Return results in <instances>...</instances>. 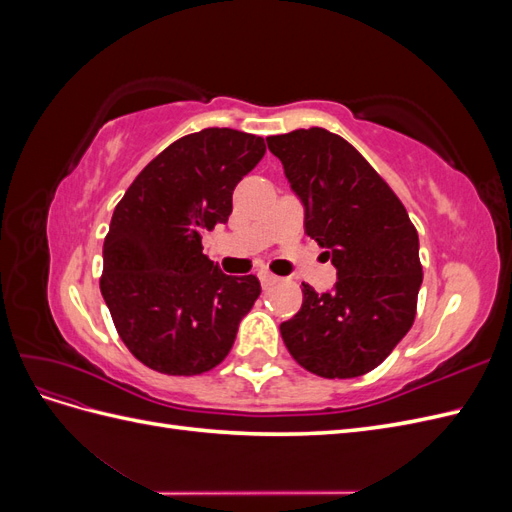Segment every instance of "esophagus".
<instances>
[{"mask_svg":"<svg viewBox=\"0 0 512 512\" xmlns=\"http://www.w3.org/2000/svg\"><path fill=\"white\" fill-rule=\"evenodd\" d=\"M258 277H260V284L265 286V288L273 286L277 280H280V277L273 275V273H271V271H267V269H260V271H258Z\"/></svg>","mask_w":512,"mask_h":512,"instance_id":"esophagus-1","label":"esophagus"}]
</instances>
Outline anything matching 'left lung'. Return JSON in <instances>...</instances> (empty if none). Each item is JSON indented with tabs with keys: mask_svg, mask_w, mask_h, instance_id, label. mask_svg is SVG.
Wrapping results in <instances>:
<instances>
[{
	"mask_svg": "<svg viewBox=\"0 0 512 512\" xmlns=\"http://www.w3.org/2000/svg\"><path fill=\"white\" fill-rule=\"evenodd\" d=\"M305 232L337 269L327 292L303 284V305L280 324L292 359L322 378L378 367L410 331L423 284L418 235L406 207L342 136L324 128L267 138Z\"/></svg>",
	"mask_w": 512,
	"mask_h": 512,
	"instance_id": "8db88e82",
	"label": "left lung"
}]
</instances>
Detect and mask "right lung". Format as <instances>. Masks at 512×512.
I'll return each mask as SVG.
<instances>
[{
  "label": "right lung",
  "instance_id": "add662e5",
  "mask_svg": "<svg viewBox=\"0 0 512 512\" xmlns=\"http://www.w3.org/2000/svg\"><path fill=\"white\" fill-rule=\"evenodd\" d=\"M265 151V138L230 128L188 134L115 207L100 290L123 344L160 374L220 365L258 299V277L226 275L203 254V230L228 222L232 190Z\"/></svg>",
  "mask_w": 512,
  "mask_h": 512
}]
</instances>
